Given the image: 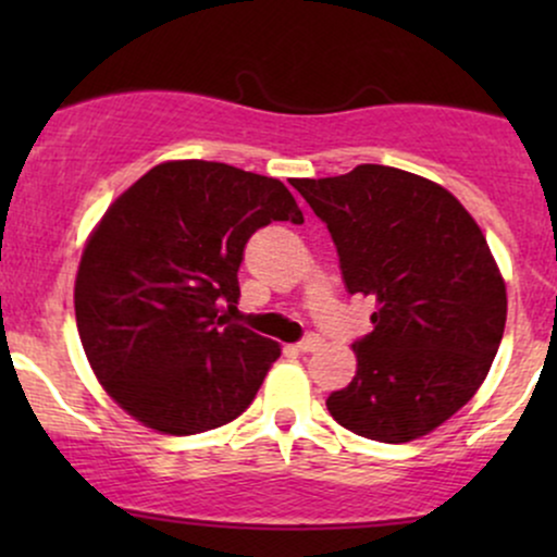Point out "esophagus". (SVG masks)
Segmentation results:
<instances>
[{"label":"esophagus","instance_id":"34e87169","mask_svg":"<svg viewBox=\"0 0 557 557\" xmlns=\"http://www.w3.org/2000/svg\"><path fill=\"white\" fill-rule=\"evenodd\" d=\"M319 345H322V337H319V335H306L304 341L296 345V348L300 350V354H311V350H317Z\"/></svg>","mask_w":557,"mask_h":557}]
</instances>
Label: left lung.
Instances as JSON below:
<instances>
[{
  "label": "left lung",
  "mask_w": 557,
  "mask_h": 557,
  "mask_svg": "<svg viewBox=\"0 0 557 557\" xmlns=\"http://www.w3.org/2000/svg\"><path fill=\"white\" fill-rule=\"evenodd\" d=\"M293 188L324 222L350 296H372L359 367L332 419L380 443L432 432L474 398L500 348L508 298L487 238L443 185L359 164Z\"/></svg>",
  "instance_id": "left-lung-1"
}]
</instances>
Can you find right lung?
Listing matches in <instances>:
<instances>
[{
	"label": "right lung",
	"mask_w": 557,
	"mask_h": 557,
	"mask_svg": "<svg viewBox=\"0 0 557 557\" xmlns=\"http://www.w3.org/2000/svg\"><path fill=\"white\" fill-rule=\"evenodd\" d=\"M270 222H304L283 183L203 159L157 164L101 216L75 322L96 380L140 424L198 434L257 398L280 345L227 314L243 248Z\"/></svg>",
	"instance_id": "obj_1"
}]
</instances>
